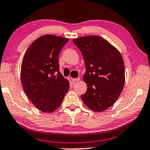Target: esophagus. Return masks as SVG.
I'll use <instances>...</instances> for the list:
<instances>
[{
  "label": "esophagus",
  "mask_w": 150,
  "mask_h": 150,
  "mask_svg": "<svg viewBox=\"0 0 150 150\" xmlns=\"http://www.w3.org/2000/svg\"><path fill=\"white\" fill-rule=\"evenodd\" d=\"M72 80L73 82H76L79 81V80H80V78H72Z\"/></svg>",
  "instance_id": "1"
}]
</instances>
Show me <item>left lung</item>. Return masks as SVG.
<instances>
[{
  "label": "left lung",
  "mask_w": 150,
  "mask_h": 150,
  "mask_svg": "<svg viewBox=\"0 0 150 150\" xmlns=\"http://www.w3.org/2000/svg\"><path fill=\"white\" fill-rule=\"evenodd\" d=\"M84 57L87 84L81 95L84 105L95 112H102L116 102L125 84V66L121 53L105 39L97 35L74 39Z\"/></svg>",
  "instance_id": "8db88e82"
}]
</instances>
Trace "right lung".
Wrapping results in <instances>:
<instances>
[{
  "label": "right lung",
  "mask_w": 150,
  "mask_h": 150,
  "mask_svg": "<svg viewBox=\"0 0 150 150\" xmlns=\"http://www.w3.org/2000/svg\"><path fill=\"white\" fill-rule=\"evenodd\" d=\"M69 39L50 34L38 38L29 45L23 58L21 80L25 94L43 112L58 108L70 87L59 71L58 56Z\"/></svg>",
  "instance_id": "right-lung-1"
}]
</instances>
